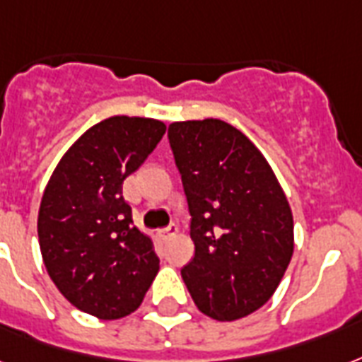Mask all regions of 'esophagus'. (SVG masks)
<instances>
[{"mask_svg":"<svg viewBox=\"0 0 362 362\" xmlns=\"http://www.w3.org/2000/svg\"><path fill=\"white\" fill-rule=\"evenodd\" d=\"M176 231H178L176 226H169V228H163V230L157 231V235L161 237L163 241H167V239H170L173 235H176Z\"/></svg>","mask_w":362,"mask_h":362,"instance_id":"esophagus-1","label":"esophagus"}]
</instances>
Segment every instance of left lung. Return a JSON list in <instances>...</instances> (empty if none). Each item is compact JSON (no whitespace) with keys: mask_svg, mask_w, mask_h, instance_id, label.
<instances>
[{"mask_svg":"<svg viewBox=\"0 0 362 362\" xmlns=\"http://www.w3.org/2000/svg\"><path fill=\"white\" fill-rule=\"evenodd\" d=\"M169 140L192 214L187 291L211 319L250 315L277 291L294 252L285 192L262 151L226 121H175Z\"/></svg>","mask_w":362,"mask_h":362,"instance_id":"1","label":"left lung"}]
</instances>
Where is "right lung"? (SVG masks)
<instances>
[{
    "instance_id": "right-lung-1",
    "label": "right lung",
    "mask_w": 362,
    "mask_h": 362,
    "mask_svg": "<svg viewBox=\"0 0 362 362\" xmlns=\"http://www.w3.org/2000/svg\"><path fill=\"white\" fill-rule=\"evenodd\" d=\"M165 131L163 121L138 115L96 123L68 148L41 197L47 273L71 305L102 321L136 311L159 272L151 237L132 226L123 180Z\"/></svg>"
}]
</instances>
